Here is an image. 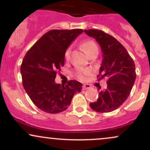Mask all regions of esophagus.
<instances>
[{
  "mask_svg": "<svg viewBox=\"0 0 150 150\" xmlns=\"http://www.w3.org/2000/svg\"><path fill=\"white\" fill-rule=\"evenodd\" d=\"M91 88V85H89V84H85V85H83L82 86V89L83 90H86V89H89Z\"/></svg>",
  "mask_w": 150,
  "mask_h": 150,
  "instance_id": "esophagus-1",
  "label": "esophagus"
}]
</instances>
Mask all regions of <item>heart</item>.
<instances>
[{
	"mask_svg": "<svg viewBox=\"0 0 150 150\" xmlns=\"http://www.w3.org/2000/svg\"><path fill=\"white\" fill-rule=\"evenodd\" d=\"M82 46H83L84 49H85V52L87 54H88L91 52V51H94L95 49H98V47L97 44H95L93 41H86V42H83L82 44ZM70 53V48H68L65 52V58H69ZM91 71L90 70L86 69V68H78L76 70V76L79 80H85L86 76L89 75L90 74Z\"/></svg>",
	"mask_w": 150,
	"mask_h": 150,
	"instance_id": "b5f03b06",
	"label": "heart"
}]
</instances>
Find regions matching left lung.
<instances>
[{"label":"left lung","mask_w":150,"mask_h":150,"mask_svg":"<svg viewBox=\"0 0 150 150\" xmlns=\"http://www.w3.org/2000/svg\"><path fill=\"white\" fill-rule=\"evenodd\" d=\"M99 43L103 60L98 80L108 77L107 88L101 91L97 101L90 103L94 111L111 112L123 104L128 97L136 78L135 65L127 50L117 39L99 30H85Z\"/></svg>","instance_id":"8db88e82"}]
</instances>
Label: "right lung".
<instances>
[{"label":"right lung","mask_w":150,"mask_h":150,"mask_svg":"<svg viewBox=\"0 0 150 150\" xmlns=\"http://www.w3.org/2000/svg\"><path fill=\"white\" fill-rule=\"evenodd\" d=\"M81 29L53 30L44 34L27 51L22 61V85L36 106L44 112L57 113L67 109L82 85L76 80L56 84V73L64 65L65 52Z\"/></svg>","instance_id":"right-lung-1"}]
</instances>
